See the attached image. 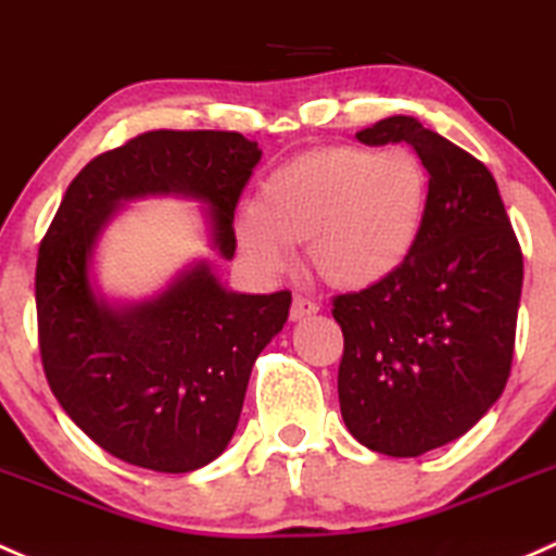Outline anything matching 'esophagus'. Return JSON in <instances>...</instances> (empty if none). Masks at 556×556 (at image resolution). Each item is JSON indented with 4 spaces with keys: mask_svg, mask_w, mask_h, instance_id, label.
I'll return each mask as SVG.
<instances>
[{
    "mask_svg": "<svg viewBox=\"0 0 556 556\" xmlns=\"http://www.w3.org/2000/svg\"><path fill=\"white\" fill-rule=\"evenodd\" d=\"M317 312H319V303L308 301V298H303V295H295L293 306H290V319H293V323H301V319L312 317V314H317Z\"/></svg>",
    "mask_w": 556,
    "mask_h": 556,
    "instance_id": "1",
    "label": "esophagus"
}]
</instances>
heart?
I'll return each mask as SVG.
<instances>
[{"mask_svg": "<svg viewBox=\"0 0 556 556\" xmlns=\"http://www.w3.org/2000/svg\"><path fill=\"white\" fill-rule=\"evenodd\" d=\"M426 213L429 170L410 146H325L261 180L253 207L237 215V242L263 271H282L288 248L306 242L327 285L365 290L405 266Z\"/></svg>", "mask_w": 556, "mask_h": 556, "instance_id": "1", "label": "heart"}]
</instances>
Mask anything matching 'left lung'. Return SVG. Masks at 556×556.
I'll return each mask as SVG.
<instances>
[{
  "label": "left lung",
  "instance_id": "1",
  "mask_svg": "<svg viewBox=\"0 0 556 556\" xmlns=\"http://www.w3.org/2000/svg\"><path fill=\"white\" fill-rule=\"evenodd\" d=\"M410 143L429 170V213L405 266L332 298L343 330L338 400L356 442L416 458L464 437L509 381L522 250L482 162L413 116L356 132Z\"/></svg>",
  "mask_w": 556,
  "mask_h": 556
}]
</instances>
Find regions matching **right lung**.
<instances>
[{"mask_svg":"<svg viewBox=\"0 0 556 556\" xmlns=\"http://www.w3.org/2000/svg\"><path fill=\"white\" fill-rule=\"evenodd\" d=\"M258 162V143L239 132H143L81 167L39 244L47 383L66 416L125 464L186 475L218 458L293 295L233 293L197 261L149 301L109 303L92 282L98 239L125 202L175 194L207 207L213 250L231 261L233 210Z\"/></svg>","mask_w":556,"mask_h":556,"instance_id":"add662e5","label":"right lung"}]
</instances>
